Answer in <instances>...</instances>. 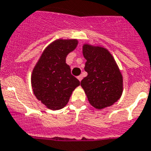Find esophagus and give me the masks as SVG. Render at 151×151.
<instances>
[{
  "instance_id": "esophagus-1",
  "label": "esophagus",
  "mask_w": 151,
  "mask_h": 151,
  "mask_svg": "<svg viewBox=\"0 0 151 151\" xmlns=\"http://www.w3.org/2000/svg\"><path fill=\"white\" fill-rule=\"evenodd\" d=\"M77 79L80 80V81H81V80H82V79H83V76H81V75H80V76H79L77 77Z\"/></svg>"
}]
</instances>
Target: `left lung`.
<instances>
[{
  "instance_id": "1",
  "label": "left lung",
  "mask_w": 151,
  "mask_h": 151,
  "mask_svg": "<svg viewBox=\"0 0 151 151\" xmlns=\"http://www.w3.org/2000/svg\"><path fill=\"white\" fill-rule=\"evenodd\" d=\"M88 76L81 81L90 104L99 110L110 106L120 99L123 91V76L113 55L101 46L83 45Z\"/></svg>"
}]
</instances>
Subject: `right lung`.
Returning a JSON list of instances; mask_svg holds the SVG:
<instances>
[{"instance_id": "1", "label": "right lung", "mask_w": 151, "mask_h": 151, "mask_svg": "<svg viewBox=\"0 0 151 151\" xmlns=\"http://www.w3.org/2000/svg\"><path fill=\"white\" fill-rule=\"evenodd\" d=\"M78 45L76 39H58L46 47L31 76L35 96L47 108L55 111L66 106L72 91L80 84L71 74L66 57Z\"/></svg>"}]
</instances>
